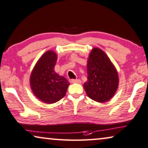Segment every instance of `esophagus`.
<instances>
[{
    "instance_id": "obj_1",
    "label": "esophagus",
    "mask_w": 148,
    "mask_h": 148,
    "mask_svg": "<svg viewBox=\"0 0 148 148\" xmlns=\"http://www.w3.org/2000/svg\"><path fill=\"white\" fill-rule=\"evenodd\" d=\"M71 82L72 83H78V84H80L81 83V80L79 79H71Z\"/></svg>"
}]
</instances>
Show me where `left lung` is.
I'll use <instances>...</instances> for the list:
<instances>
[{"label":"left lung","instance_id":"obj_1","mask_svg":"<svg viewBox=\"0 0 148 148\" xmlns=\"http://www.w3.org/2000/svg\"><path fill=\"white\" fill-rule=\"evenodd\" d=\"M87 72L88 81L84 88L88 97L100 103L111 99L118 88V74L109 57L100 49L91 51Z\"/></svg>","mask_w":148,"mask_h":148}]
</instances>
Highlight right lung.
Returning a JSON list of instances; mask_svg holds the SVG:
<instances>
[{
  "instance_id": "1",
  "label": "right lung",
  "mask_w": 148,
  "mask_h": 148,
  "mask_svg": "<svg viewBox=\"0 0 148 148\" xmlns=\"http://www.w3.org/2000/svg\"><path fill=\"white\" fill-rule=\"evenodd\" d=\"M57 59L55 52H46L37 61L30 77L33 92L46 103H54L64 97L70 84L54 70Z\"/></svg>"
}]
</instances>
